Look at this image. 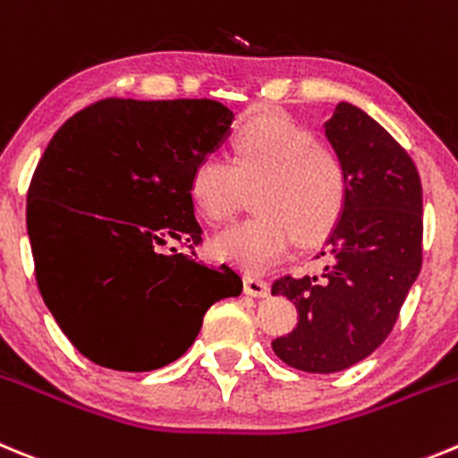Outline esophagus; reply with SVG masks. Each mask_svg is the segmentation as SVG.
I'll use <instances>...</instances> for the list:
<instances>
[{
  "label": "esophagus",
  "instance_id": "34e87169",
  "mask_svg": "<svg viewBox=\"0 0 458 458\" xmlns=\"http://www.w3.org/2000/svg\"><path fill=\"white\" fill-rule=\"evenodd\" d=\"M244 292L249 296H255V299H265V296H269L271 287L267 280L262 278H255V276H246L244 278Z\"/></svg>",
  "mask_w": 458,
  "mask_h": 458
}]
</instances>
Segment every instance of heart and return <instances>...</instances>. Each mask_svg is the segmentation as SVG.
<instances>
[{"mask_svg": "<svg viewBox=\"0 0 458 458\" xmlns=\"http://www.w3.org/2000/svg\"><path fill=\"white\" fill-rule=\"evenodd\" d=\"M253 189L258 214L216 234L212 250L239 269L265 271L285 258L294 239L319 244L337 228L349 203V173L312 131L265 111L237 127L230 162L203 157L189 180L193 205L212 224L230 219Z\"/></svg>", "mask_w": 458, "mask_h": 458, "instance_id": "b5f03b06", "label": "heart"}]
</instances>
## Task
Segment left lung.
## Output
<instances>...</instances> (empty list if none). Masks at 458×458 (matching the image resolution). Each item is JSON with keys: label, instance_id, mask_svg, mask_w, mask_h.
<instances>
[{"label": "left lung", "instance_id": "1", "mask_svg": "<svg viewBox=\"0 0 458 458\" xmlns=\"http://www.w3.org/2000/svg\"><path fill=\"white\" fill-rule=\"evenodd\" d=\"M349 173V203L328 234L324 274L276 280L271 294L294 301L299 324L271 342L290 368L331 374L368 358L393 331L422 267V184L388 131L349 102L324 123Z\"/></svg>", "mask_w": 458, "mask_h": 458}]
</instances>
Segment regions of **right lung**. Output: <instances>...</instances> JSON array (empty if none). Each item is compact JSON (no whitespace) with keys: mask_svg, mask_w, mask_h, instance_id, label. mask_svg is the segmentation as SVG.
Instances as JSON below:
<instances>
[{"mask_svg":"<svg viewBox=\"0 0 458 458\" xmlns=\"http://www.w3.org/2000/svg\"><path fill=\"white\" fill-rule=\"evenodd\" d=\"M234 116L214 100H109L56 131L27 193V233L45 306L102 368L150 372L193 344L208 308L242 294L205 267L189 180Z\"/></svg>","mask_w":458,"mask_h":458,"instance_id":"right-lung-1","label":"right lung"}]
</instances>
